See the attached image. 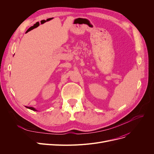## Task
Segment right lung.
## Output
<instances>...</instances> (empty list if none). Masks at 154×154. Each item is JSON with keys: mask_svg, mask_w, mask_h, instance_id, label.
<instances>
[{"mask_svg": "<svg viewBox=\"0 0 154 154\" xmlns=\"http://www.w3.org/2000/svg\"><path fill=\"white\" fill-rule=\"evenodd\" d=\"M27 108H28V109H30V110H34V111H37L34 108H33V107H26Z\"/></svg>", "mask_w": 154, "mask_h": 154, "instance_id": "1", "label": "right lung"}]
</instances>
